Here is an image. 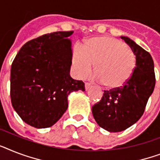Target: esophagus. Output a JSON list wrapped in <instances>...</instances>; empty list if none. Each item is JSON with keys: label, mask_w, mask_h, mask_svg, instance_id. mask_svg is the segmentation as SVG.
I'll use <instances>...</instances> for the list:
<instances>
[{"label": "esophagus", "mask_w": 160, "mask_h": 160, "mask_svg": "<svg viewBox=\"0 0 160 160\" xmlns=\"http://www.w3.org/2000/svg\"><path fill=\"white\" fill-rule=\"evenodd\" d=\"M91 84H90V83H88V82H86L85 83V84H84V87H85V89H86V90H88V89H90V88H91Z\"/></svg>", "instance_id": "obj_1"}]
</instances>
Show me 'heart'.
Instances as JSON below:
<instances>
[{
	"label": "heart",
	"instance_id": "obj_1",
	"mask_svg": "<svg viewBox=\"0 0 160 160\" xmlns=\"http://www.w3.org/2000/svg\"><path fill=\"white\" fill-rule=\"evenodd\" d=\"M95 64L94 77L108 89L122 87L131 79L136 67V56L120 40L109 36L93 38L84 48L76 47L72 65L76 76L84 78Z\"/></svg>",
	"mask_w": 160,
	"mask_h": 160
}]
</instances>
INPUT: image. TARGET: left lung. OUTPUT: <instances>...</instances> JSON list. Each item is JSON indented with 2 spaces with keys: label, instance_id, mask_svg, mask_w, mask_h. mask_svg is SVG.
<instances>
[{
  "label": "left lung",
  "instance_id": "left-lung-1",
  "mask_svg": "<svg viewBox=\"0 0 160 160\" xmlns=\"http://www.w3.org/2000/svg\"><path fill=\"white\" fill-rule=\"evenodd\" d=\"M136 55V67L123 86L104 90L99 102L92 107L98 126L110 132L124 131L141 118L155 85L154 62L148 52L131 38L122 37Z\"/></svg>",
  "mask_w": 160,
  "mask_h": 160
}]
</instances>
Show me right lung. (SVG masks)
I'll return each mask as SVG.
<instances>
[{"mask_svg":"<svg viewBox=\"0 0 160 160\" xmlns=\"http://www.w3.org/2000/svg\"><path fill=\"white\" fill-rule=\"evenodd\" d=\"M73 33L54 32L22 47L10 69V99L18 115L35 128L54 125L68 108L67 97L84 91L82 80L70 76Z\"/></svg>","mask_w":160,"mask_h":160,"instance_id":"right-lung-1","label":"right lung"}]
</instances>
